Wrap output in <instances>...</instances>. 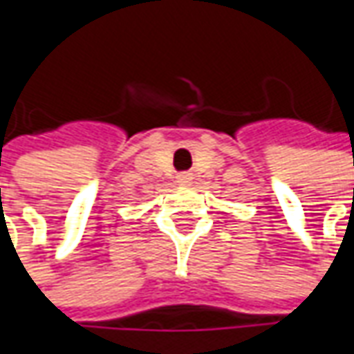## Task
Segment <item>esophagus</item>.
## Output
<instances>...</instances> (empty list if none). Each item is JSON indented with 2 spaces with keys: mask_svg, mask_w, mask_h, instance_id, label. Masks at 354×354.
<instances>
[{
  "mask_svg": "<svg viewBox=\"0 0 354 354\" xmlns=\"http://www.w3.org/2000/svg\"><path fill=\"white\" fill-rule=\"evenodd\" d=\"M191 181H193V177H191V175H179V177H177V183L179 185H189Z\"/></svg>",
  "mask_w": 354,
  "mask_h": 354,
  "instance_id": "obj_1",
  "label": "esophagus"
}]
</instances>
